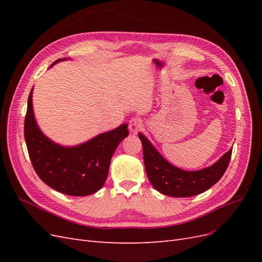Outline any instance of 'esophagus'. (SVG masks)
Masks as SVG:
<instances>
[{
	"label": "esophagus",
	"mask_w": 262,
	"mask_h": 262,
	"mask_svg": "<svg viewBox=\"0 0 262 262\" xmlns=\"http://www.w3.org/2000/svg\"><path fill=\"white\" fill-rule=\"evenodd\" d=\"M141 120L139 118H132L131 120L129 121V130L133 133L137 134L139 132V130L141 129Z\"/></svg>",
	"instance_id": "1"
}]
</instances>
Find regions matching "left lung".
<instances>
[{
    "label": "left lung",
    "instance_id": "obj_1",
    "mask_svg": "<svg viewBox=\"0 0 262 262\" xmlns=\"http://www.w3.org/2000/svg\"><path fill=\"white\" fill-rule=\"evenodd\" d=\"M139 138L143 146L144 166L148 180L157 191L169 196L186 198L207 191L224 175L231 161L232 149H229L210 167L187 171L166 161L143 134L139 133Z\"/></svg>",
    "mask_w": 262,
    "mask_h": 262
}]
</instances>
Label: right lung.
I'll use <instances>...</instances> for the list:
<instances>
[{
  "instance_id": "add662e5",
  "label": "right lung",
  "mask_w": 262,
  "mask_h": 262,
  "mask_svg": "<svg viewBox=\"0 0 262 262\" xmlns=\"http://www.w3.org/2000/svg\"><path fill=\"white\" fill-rule=\"evenodd\" d=\"M63 60L67 59H58L51 67ZM128 134L124 123L77 146L55 144L38 128L30 91L24 124L28 154L39 178L61 193L84 196L98 191L107 179L114 152Z\"/></svg>"
}]
</instances>
